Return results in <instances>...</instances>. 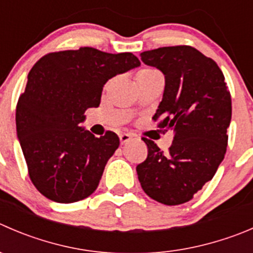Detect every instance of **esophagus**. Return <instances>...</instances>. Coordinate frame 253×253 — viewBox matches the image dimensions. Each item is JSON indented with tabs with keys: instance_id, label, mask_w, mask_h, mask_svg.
Segmentation results:
<instances>
[{
	"instance_id": "obj_1",
	"label": "esophagus",
	"mask_w": 253,
	"mask_h": 253,
	"mask_svg": "<svg viewBox=\"0 0 253 253\" xmlns=\"http://www.w3.org/2000/svg\"><path fill=\"white\" fill-rule=\"evenodd\" d=\"M132 138H133V134H131V133H122V134H120V142H121V144L127 143V142L131 141Z\"/></svg>"
}]
</instances>
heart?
<instances>
[{"label": "heart", "instance_id": "obj_1", "mask_svg": "<svg viewBox=\"0 0 253 253\" xmlns=\"http://www.w3.org/2000/svg\"><path fill=\"white\" fill-rule=\"evenodd\" d=\"M156 79H163V75H162V73L158 69L152 67L142 68V69L138 70L136 75L137 83H148Z\"/></svg>", "mask_w": 253, "mask_h": 253}]
</instances>
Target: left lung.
<instances>
[{
    "mask_svg": "<svg viewBox=\"0 0 253 253\" xmlns=\"http://www.w3.org/2000/svg\"><path fill=\"white\" fill-rule=\"evenodd\" d=\"M141 60L164 74L163 99L154 114L158 127L173 129L167 152L151 139L146 161L136 168L142 189L164 205L193 199L224 159L231 121V95L217 64L190 45L141 53Z\"/></svg>",
    "mask_w": 253,
    "mask_h": 253,
    "instance_id": "1",
    "label": "left lung"
}]
</instances>
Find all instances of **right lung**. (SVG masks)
<instances>
[{
	"label": "right lung",
	"instance_id": "add662e5",
	"mask_svg": "<svg viewBox=\"0 0 253 253\" xmlns=\"http://www.w3.org/2000/svg\"><path fill=\"white\" fill-rule=\"evenodd\" d=\"M139 65L132 53L90 46L49 53L33 65L17 102L16 126L29 178L41 194L69 204L96 190L120 139L111 131L95 137L80 124L87 109L100 105L107 80Z\"/></svg>",
	"mask_w": 253,
	"mask_h": 253
}]
</instances>
